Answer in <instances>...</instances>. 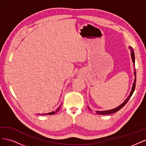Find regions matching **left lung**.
I'll list each match as a JSON object with an SVG mask.
<instances>
[{"label":"left lung","mask_w":146,"mask_h":146,"mask_svg":"<svg viewBox=\"0 0 146 146\" xmlns=\"http://www.w3.org/2000/svg\"><path fill=\"white\" fill-rule=\"evenodd\" d=\"M129 48L131 50V58H132V61H133V63L135 64V54H134V50L133 48H132L131 47H129ZM134 68H135V64H134ZM135 80H134V83H133V86H132V89H131V92L130 94L129 95V96L128 97V98H127V99L124 101V102H123L122 104H121L120 106H119L118 107L114 108V109H113V110H107V111H97L96 112V114H102V115H105V114H112V113H116L117 111H118L119 110H121L123 106H124L127 102L129 100V99H130V98L131 97L132 94H133V92L135 91V86H136V70H135ZM88 108H89L90 110H91L89 107H88Z\"/></svg>","instance_id":"obj_1"}]
</instances>
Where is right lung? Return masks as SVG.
<instances>
[{"label":"right lung","mask_w":146,"mask_h":146,"mask_svg":"<svg viewBox=\"0 0 146 146\" xmlns=\"http://www.w3.org/2000/svg\"><path fill=\"white\" fill-rule=\"evenodd\" d=\"M61 105H60V107H59L58 108H57V109L56 110V111H52V112H51V113H45V114H42V115H47V114H48V115H51V114H54L55 113H56L57 111H59L60 108L61 107Z\"/></svg>","instance_id":"obj_1"}]
</instances>
